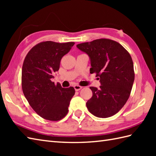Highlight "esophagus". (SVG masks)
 <instances>
[{"instance_id":"1","label":"esophagus","mask_w":156,"mask_h":156,"mask_svg":"<svg viewBox=\"0 0 156 156\" xmlns=\"http://www.w3.org/2000/svg\"><path fill=\"white\" fill-rule=\"evenodd\" d=\"M74 89H75V90H76V91H78V90H81L82 87H80V86H79V85H75L74 87Z\"/></svg>"}]
</instances>
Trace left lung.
Wrapping results in <instances>:
<instances>
[{
    "instance_id": "1",
    "label": "left lung",
    "mask_w": 156,
    "mask_h": 156,
    "mask_svg": "<svg viewBox=\"0 0 156 156\" xmlns=\"http://www.w3.org/2000/svg\"><path fill=\"white\" fill-rule=\"evenodd\" d=\"M89 55L90 73L99 77L101 86L90 87L92 97L87 102L89 112L97 117L113 116L125 105L133 87L135 72L129 53L119 43L98 39L76 45Z\"/></svg>"
}]
</instances>
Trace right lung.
<instances>
[{
	"instance_id": "add662e5",
	"label": "right lung",
	"mask_w": 156,
	"mask_h": 156,
	"mask_svg": "<svg viewBox=\"0 0 156 156\" xmlns=\"http://www.w3.org/2000/svg\"><path fill=\"white\" fill-rule=\"evenodd\" d=\"M74 42L39 43L24 59L22 68V90L29 104L37 114L51 121H59L68 114L74 88H62L51 80L59 68L61 59Z\"/></svg>"
}]
</instances>
